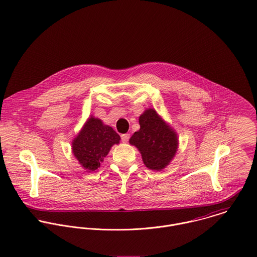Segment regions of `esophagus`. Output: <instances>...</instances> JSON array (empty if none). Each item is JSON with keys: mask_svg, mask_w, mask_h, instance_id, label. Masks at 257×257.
<instances>
[{"mask_svg": "<svg viewBox=\"0 0 257 257\" xmlns=\"http://www.w3.org/2000/svg\"><path fill=\"white\" fill-rule=\"evenodd\" d=\"M121 141L122 143H127L128 140H130V135L128 134H124V135H121Z\"/></svg>", "mask_w": 257, "mask_h": 257, "instance_id": "obj_1", "label": "esophagus"}]
</instances>
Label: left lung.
<instances>
[{
  "instance_id": "8db88e82",
  "label": "left lung",
  "mask_w": 257,
  "mask_h": 257,
  "mask_svg": "<svg viewBox=\"0 0 257 257\" xmlns=\"http://www.w3.org/2000/svg\"><path fill=\"white\" fill-rule=\"evenodd\" d=\"M140 131L130 139L137 147L148 169L160 171L165 168L176 154L178 137L154 109H147L140 116Z\"/></svg>"
}]
</instances>
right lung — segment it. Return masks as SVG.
I'll use <instances>...</instances> for the list:
<instances>
[{
  "label": "right lung",
  "mask_w": 257,
  "mask_h": 257,
  "mask_svg": "<svg viewBox=\"0 0 257 257\" xmlns=\"http://www.w3.org/2000/svg\"><path fill=\"white\" fill-rule=\"evenodd\" d=\"M119 136L100 118L91 115L72 141V152L88 172L97 170L110 147L119 144Z\"/></svg>",
  "instance_id": "1"
}]
</instances>
